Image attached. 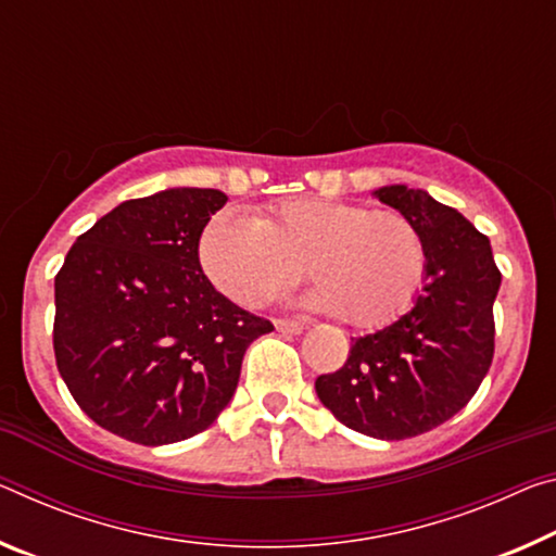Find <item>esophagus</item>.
<instances>
[{"label":"esophagus","instance_id":"esophagus-1","mask_svg":"<svg viewBox=\"0 0 556 556\" xmlns=\"http://www.w3.org/2000/svg\"><path fill=\"white\" fill-rule=\"evenodd\" d=\"M275 326H277V331L292 333V337H296V333H302L306 329L304 321H294V319H275Z\"/></svg>","mask_w":556,"mask_h":556}]
</instances>
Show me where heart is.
<instances>
[{
  "instance_id": "b5f03b06",
  "label": "heart",
  "mask_w": 556,
  "mask_h": 556,
  "mask_svg": "<svg viewBox=\"0 0 556 556\" xmlns=\"http://www.w3.org/2000/svg\"><path fill=\"white\" fill-rule=\"evenodd\" d=\"M210 281L242 306L262 304L304 275L312 309L371 329L393 321L422 287L428 247L403 213L331 198H292L247 217L235 210L210 219L200 237Z\"/></svg>"
}]
</instances>
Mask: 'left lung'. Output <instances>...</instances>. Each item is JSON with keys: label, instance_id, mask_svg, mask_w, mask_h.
Segmentation results:
<instances>
[{"label": "left lung", "instance_id": "left-lung-1", "mask_svg": "<svg viewBox=\"0 0 556 556\" xmlns=\"http://www.w3.org/2000/svg\"><path fill=\"white\" fill-rule=\"evenodd\" d=\"M374 195L418 225L426 279L410 312L354 339L346 364L314 386L346 428L403 440L453 418L480 389L495 354L492 304L502 275L488 237L426 190L386 185Z\"/></svg>", "mask_w": 556, "mask_h": 556}]
</instances>
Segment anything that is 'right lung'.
Returning <instances> with one entry per match:
<instances>
[{"instance_id": "1", "label": "right lung", "mask_w": 556, "mask_h": 556, "mask_svg": "<svg viewBox=\"0 0 556 556\" xmlns=\"http://www.w3.org/2000/svg\"><path fill=\"white\" fill-rule=\"evenodd\" d=\"M225 202L210 188L121 202L56 275L59 374L88 418L130 443H178L213 426L247 346L275 329L202 275L200 235Z\"/></svg>"}]
</instances>
